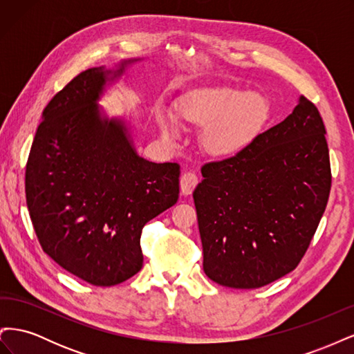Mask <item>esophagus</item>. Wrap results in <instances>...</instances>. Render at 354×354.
Masks as SVG:
<instances>
[{"label": "esophagus", "instance_id": "esophagus-1", "mask_svg": "<svg viewBox=\"0 0 354 354\" xmlns=\"http://www.w3.org/2000/svg\"><path fill=\"white\" fill-rule=\"evenodd\" d=\"M198 181H199L198 176L195 173H190V171H187V173H185L183 176L180 177V190H181V194H183L185 196L190 195L192 192L195 190Z\"/></svg>", "mask_w": 354, "mask_h": 354}]
</instances>
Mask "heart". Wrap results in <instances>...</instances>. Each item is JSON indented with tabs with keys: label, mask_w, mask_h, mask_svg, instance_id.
<instances>
[{
	"label": "heart",
	"mask_w": 354,
	"mask_h": 354,
	"mask_svg": "<svg viewBox=\"0 0 354 354\" xmlns=\"http://www.w3.org/2000/svg\"><path fill=\"white\" fill-rule=\"evenodd\" d=\"M267 115L263 95L233 87H216L190 91L177 100L174 116L158 112V125L165 142L178 137L177 121L203 127L202 145L216 156L236 153L259 130Z\"/></svg>",
	"instance_id": "1"
}]
</instances>
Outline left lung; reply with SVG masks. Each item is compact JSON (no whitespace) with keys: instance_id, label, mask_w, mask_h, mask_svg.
<instances>
[{"instance_id":"8db88e82","label":"left lung","mask_w":354,"mask_h":354,"mask_svg":"<svg viewBox=\"0 0 354 354\" xmlns=\"http://www.w3.org/2000/svg\"><path fill=\"white\" fill-rule=\"evenodd\" d=\"M325 134L317 108L299 95L282 122L201 168L194 201L211 281L260 288L301 261L329 198Z\"/></svg>"}]
</instances>
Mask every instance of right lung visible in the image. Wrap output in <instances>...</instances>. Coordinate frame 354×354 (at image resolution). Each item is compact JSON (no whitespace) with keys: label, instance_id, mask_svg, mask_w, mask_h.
Instances as JSON below:
<instances>
[{"label":"right lung","instance_id":"right-lung-1","mask_svg":"<svg viewBox=\"0 0 354 354\" xmlns=\"http://www.w3.org/2000/svg\"><path fill=\"white\" fill-rule=\"evenodd\" d=\"M140 60L87 69L59 91L42 112L26 165V203L42 250L95 286L142 269L145 224L178 199L180 165L138 156L131 127L99 106L106 87Z\"/></svg>","mask_w":354,"mask_h":354}]
</instances>
